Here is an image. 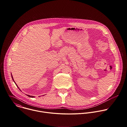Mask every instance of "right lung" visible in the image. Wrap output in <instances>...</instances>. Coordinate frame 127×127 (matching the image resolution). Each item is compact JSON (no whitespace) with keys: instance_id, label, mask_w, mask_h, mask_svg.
<instances>
[{"instance_id":"1","label":"right lung","mask_w":127,"mask_h":127,"mask_svg":"<svg viewBox=\"0 0 127 127\" xmlns=\"http://www.w3.org/2000/svg\"><path fill=\"white\" fill-rule=\"evenodd\" d=\"M11 75H12V74H11ZM11 76H12V79H13V81H14V82H15V81H14V79H13V76H12V75H11ZM15 84H16V85H17V87H18V88H19V89H20V88H19V87H18V85H17V84H16V83H15ZM27 95V96H28V97H30V98H34V97H34V96H30V95Z\"/></svg>"}]
</instances>
